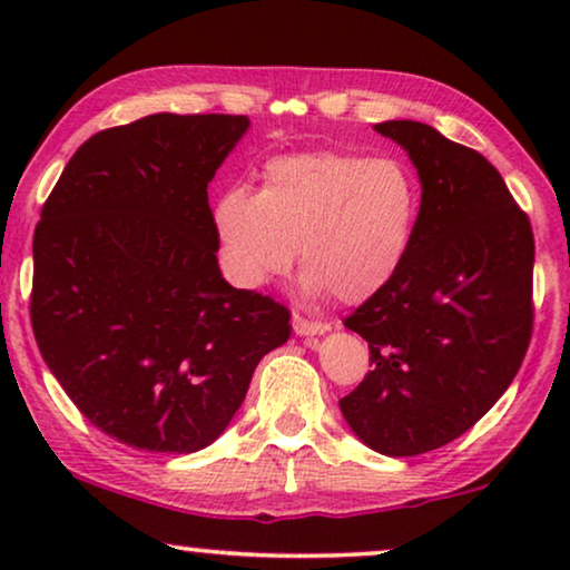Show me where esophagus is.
<instances>
[{"instance_id": "1", "label": "esophagus", "mask_w": 570, "mask_h": 570, "mask_svg": "<svg viewBox=\"0 0 570 570\" xmlns=\"http://www.w3.org/2000/svg\"><path fill=\"white\" fill-rule=\"evenodd\" d=\"M326 330H330V326L322 322H308V318L293 314V332L301 334V337H316V334H324Z\"/></svg>"}]
</instances>
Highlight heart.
I'll use <instances>...</instances> for the list:
<instances>
[{"label":"heart","instance_id":"1","mask_svg":"<svg viewBox=\"0 0 570 570\" xmlns=\"http://www.w3.org/2000/svg\"><path fill=\"white\" fill-rule=\"evenodd\" d=\"M417 215V181L400 160L324 150L269 160L259 194H220L213 223L238 287L283 275L298 246L306 293L363 303L407 259Z\"/></svg>","mask_w":570,"mask_h":570}]
</instances>
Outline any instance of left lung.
<instances>
[{"instance_id": "1", "label": "left lung", "mask_w": 570, "mask_h": 570, "mask_svg": "<svg viewBox=\"0 0 570 570\" xmlns=\"http://www.w3.org/2000/svg\"><path fill=\"white\" fill-rule=\"evenodd\" d=\"M373 129L407 150L423 199L400 272L345 318L368 342L373 371L340 410L365 446L417 456L470 431L521 368L534 236L478 150L420 121Z\"/></svg>"}]
</instances>
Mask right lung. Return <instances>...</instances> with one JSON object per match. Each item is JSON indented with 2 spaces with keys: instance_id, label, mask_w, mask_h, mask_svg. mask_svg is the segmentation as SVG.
I'll list each match as a JSON object with an SVG mask.
<instances>
[{
  "instance_id": "right-lung-1",
  "label": "right lung",
  "mask_w": 570,
  "mask_h": 570,
  "mask_svg": "<svg viewBox=\"0 0 570 570\" xmlns=\"http://www.w3.org/2000/svg\"><path fill=\"white\" fill-rule=\"evenodd\" d=\"M246 129V116L153 114L98 131L36 225L38 350L77 410L139 451L209 446L291 337V311L217 267L207 184Z\"/></svg>"
}]
</instances>
